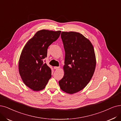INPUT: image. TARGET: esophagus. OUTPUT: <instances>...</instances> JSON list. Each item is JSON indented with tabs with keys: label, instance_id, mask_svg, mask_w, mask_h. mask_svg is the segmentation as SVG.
Returning a JSON list of instances; mask_svg holds the SVG:
<instances>
[{
	"label": "esophagus",
	"instance_id": "34e87169",
	"mask_svg": "<svg viewBox=\"0 0 121 121\" xmlns=\"http://www.w3.org/2000/svg\"><path fill=\"white\" fill-rule=\"evenodd\" d=\"M54 69H55L57 70V69H60V67H57V66H55V67H54Z\"/></svg>",
	"mask_w": 121,
	"mask_h": 121
}]
</instances>
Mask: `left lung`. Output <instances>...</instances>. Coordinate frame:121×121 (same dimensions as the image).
<instances>
[{
	"instance_id": "left-lung-1",
	"label": "left lung",
	"mask_w": 121,
	"mask_h": 121,
	"mask_svg": "<svg viewBox=\"0 0 121 121\" xmlns=\"http://www.w3.org/2000/svg\"><path fill=\"white\" fill-rule=\"evenodd\" d=\"M65 51L64 76L59 83L60 89L69 94L82 89L89 82L96 66V57L90 41L79 33L62 32Z\"/></svg>"
}]
</instances>
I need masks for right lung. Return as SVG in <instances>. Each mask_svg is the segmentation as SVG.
<instances>
[{"instance_id": "add662e5", "label": "right lung", "mask_w": 121, "mask_h": 121, "mask_svg": "<svg viewBox=\"0 0 121 121\" xmlns=\"http://www.w3.org/2000/svg\"><path fill=\"white\" fill-rule=\"evenodd\" d=\"M61 31L42 30L29 40L21 52L19 71L25 84L34 91L44 89L52 76V71L44 59L48 48L56 41Z\"/></svg>"}]
</instances>
